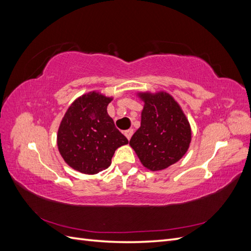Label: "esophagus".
Instances as JSON below:
<instances>
[{
  "label": "esophagus",
  "instance_id": "esophagus-1",
  "mask_svg": "<svg viewBox=\"0 0 251 251\" xmlns=\"http://www.w3.org/2000/svg\"><path fill=\"white\" fill-rule=\"evenodd\" d=\"M133 133H134V132H133L132 128H131V130H126V131H125V136H126V137L128 140H130L131 137H132Z\"/></svg>",
  "mask_w": 251,
  "mask_h": 251
}]
</instances>
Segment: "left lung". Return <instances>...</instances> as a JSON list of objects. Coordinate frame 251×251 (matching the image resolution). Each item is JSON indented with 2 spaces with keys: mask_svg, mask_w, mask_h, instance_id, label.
<instances>
[{
  "mask_svg": "<svg viewBox=\"0 0 251 251\" xmlns=\"http://www.w3.org/2000/svg\"><path fill=\"white\" fill-rule=\"evenodd\" d=\"M137 95L144 105L130 146L144 168L164 170L185 155L192 140L191 125L179 103L164 91Z\"/></svg>",
  "mask_w": 251,
  "mask_h": 251,
  "instance_id": "obj_1",
  "label": "left lung"
}]
</instances>
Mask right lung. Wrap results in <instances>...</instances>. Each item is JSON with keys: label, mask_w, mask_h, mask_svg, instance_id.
I'll use <instances>...</instances> for the list:
<instances>
[{"label": "right lung", "mask_w": 251, "mask_h": 251, "mask_svg": "<svg viewBox=\"0 0 251 251\" xmlns=\"http://www.w3.org/2000/svg\"><path fill=\"white\" fill-rule=\"evenodd\" d=\"M113 97L92 91L75 100L57 131V148L65 162L75 171L94 175L111 165L115 151L127 139L107 112Z\"/></svg>", "instance_id": "obj_1"}]
</instances>
